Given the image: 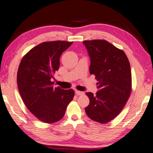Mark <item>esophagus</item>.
<instances>
[{"label":"esophagus","instance_id":"obj_1","mask_svg":"<svg viewBox=\"0 0 153 153\" xmlns=\"http://www.w3.org/2000/svg\"><path fill=\"white\" fill-rule=\"evenodd\" d=\"M76 94L77 95H82L84 94V92H82V91H76Z\"/></svg>","mask_w":153,"mask_h":153}]
</instances>
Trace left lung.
Segmentation results:
<instances>
[{"mask_svg":"<svg viewBox=\"0 0 153 153\" xmlns=\"http://www.w3.org/2000/svg\"><path fill=\"white\" fill-rule=\"evenodd\" d=\"M90 57V74L95 76L98 91L86 92L88 117L105 124L117 117L131 93V70L126 55L104 40L83 41Z\"/></svg>","mask_w":153,"mask_h":153,"instance_id":"left-lung-1","label":"left lung"}]
</instances>
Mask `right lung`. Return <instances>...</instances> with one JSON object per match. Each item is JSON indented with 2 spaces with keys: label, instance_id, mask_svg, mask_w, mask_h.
I'll list each match as a JSON object with an SVG mask.
<instances>
[{
  "label": "right lung",
  "instance_id": "right-lung-1",
  "mask_svg": "<svg viewBox=\"0 0 153 153\" xmlns=\"http://www.w3.org/2000/svg\"><path fill=\"white\" fill-rule=\"evenodd\" d=\"M73 42L52 41L31 49L20 63L17 74L19 93L27 108L38 120L56 122L65 115L74 97V91L54 87L53 74L60 67V58Z\"/></svg>",
  "mask_w": 153,
  "mask_h": 153
}]
</instances>
